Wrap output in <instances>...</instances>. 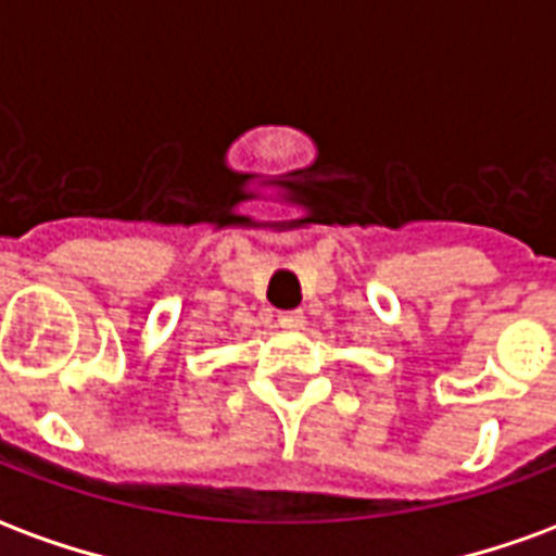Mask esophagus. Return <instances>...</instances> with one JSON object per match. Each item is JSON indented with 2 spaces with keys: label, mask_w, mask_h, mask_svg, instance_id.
Returning <instances> with one entry per match:
<instances>
[{
  "label": "esophagus",
  "mask_w": 556,
  "mask_h": 556,
  "mask_svg": "<svg viewBox=\"0 0 556 556\" xmlns=\"http://www.w3.org/2000/svg\"><path fill=\"white\" fill-rule=\"evenodd\" d=\"M279 327H286V330H301L303 327V313L301 309H289V313H279Z\"/></svg>",
  "instance_id": "esophagus-1"
}]
</instances>
